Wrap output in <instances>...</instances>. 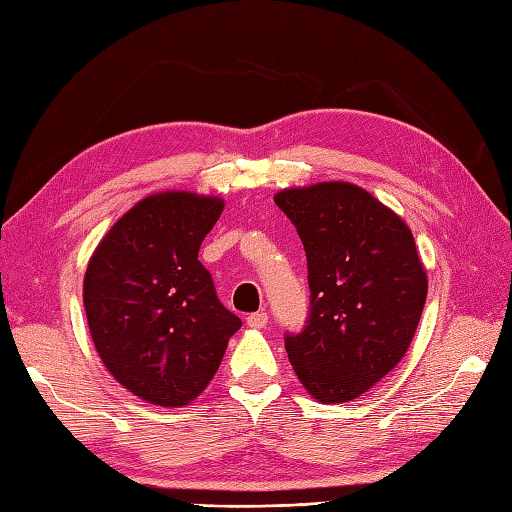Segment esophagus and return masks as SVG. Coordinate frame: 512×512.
Segmentation results:
<instances>
[{
  "mask_svg": "<svg viewBox=\"0 0 512 512\" xmlns=\"http://www.w3.org/2000/svg\"><path fill=\"white\" fill-rule=\"evenodd\" d=\"M246 323H248V328L262 330V328H266V323H268V314H266V312H253V314H248Z\"/></svg>",
  "mask_w": 512,
  "mask_h": 512,
  "instance_id": "obj_1",
  "label": "esophagus"
}]
</instances>
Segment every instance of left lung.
<instances>
[{"instance_id":"obj_1","label":"left lung","mask_w":512,"mask_h":512,"mask_svg":"<svg viewBox=\"0 0 512 512\" xmlns=\"http://www.w3.org/2000/svg\"><path fill=\"white\" fill-rule=\"evenodd\" d=\"M306 248L310 317L286 336L301 385L323 402H350L407 354L427 299V270L398 213L352 182L275 195Z\"/></svg>"}]
</instances>
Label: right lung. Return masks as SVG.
I'll return each instance as SVG.
<instances>
[{
	"label": "right lung",
	"mask_w": 512,
	"mask_h": 512,
	"mask_svg": "<svg viewBox=\"0 0 512 512\" xmlns=\"http://www.w3.org/2000/svg\"><path fill=\"white\" fill-rule=\"evenodd\" d=\"M224 200L162 191L136 202L94 248L83 306L96 352L118 383L158 407L198 398L242 321L215 297L198 250Z\"/></svg>",
	"instance_id": "right-lung-1"
}]
</instances>
